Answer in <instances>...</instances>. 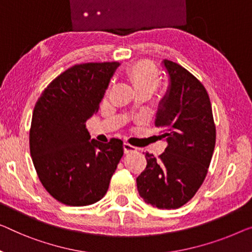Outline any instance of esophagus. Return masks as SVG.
I'll return each instance as SVG.
<instances>
[{"label": "esophagus", "instance_id": "esophagus-1", "mask_svg": "<svg viewBox=\"0 0 252 252\" xmlns=\"http://www.w3.org/2000/svg\"><path fill=\"white\" fill-rule=\"evenodd\" d=\"M123 149H125V153L126 154L137 152V147H134V146L127 144V142H125V144H123Z\"/></svg>", "mask_w": 252, "mask_h": 252}]
</instances>
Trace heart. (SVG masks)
<instances>
[{"label":"heart","mask_w":252,"mask_h":252,"mask_svg":"<svg viewBox=\"0 0 252 252\" xmlns=\"http://www.w3.org/2000/svg\"><path fill=\"white\" fill-rule=\"evenodd\" d=\"M126 77L137 94L146 93L150 96L160 84V72L150 61L141 60L130 64L126 70Z\"/></svg>","instance_id":"heart-1"}]
</instances>
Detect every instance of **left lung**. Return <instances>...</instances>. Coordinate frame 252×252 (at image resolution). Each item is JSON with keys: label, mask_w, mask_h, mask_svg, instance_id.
Instances as JSON below:
<instances>
[{"label": "left lung", "mask_w": 252, "mask_h": 252, "mask_svg": "<svg viewBox=\"0 0 252 252\" xmlns=\"http://www.w3.org/2000/svg\"><path fill=\"white\" fill-rule=\"evenodd\" d=\"M170 85L155 126L167 147L158 158L146 153L147 166L137 178L138 192L159 209H176L192 198L207 175L216 127L207 90L178 63L164 60Z\"/></svg>", "instance_id": "left-lung-1"}]
</instances>
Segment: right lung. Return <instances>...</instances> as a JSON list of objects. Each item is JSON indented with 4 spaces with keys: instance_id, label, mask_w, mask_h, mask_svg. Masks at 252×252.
<instances>
[{
    "instance_id": "right-lung-1",
    "label": "right lung",
    "mask_w": 252,
    "mask_h": 252,
    "mask_svg": "<svg viewBox=\"0 0 252 252\" xmlns=\"http://www.w3.org/2000/svg\"><path fill=\"white\" fill-rule=\"evenodd\" d=\"M119 62L81 63L45 88L32 112L30 155L47 192L67 206H88L106 193L123 141L90 140L87 120L98 112Z\"/></svg>"
}]
</instances>
